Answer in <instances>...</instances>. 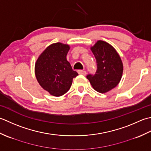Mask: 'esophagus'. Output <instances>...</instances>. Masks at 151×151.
<instances>
[{
	"label": "esophagus",
	"instance_id": "34e87169",
	"mask_svg": "<svg viewBox=\"0 0 151 151\" xmlns=\"http://www.w3.org/2000/svg\"><path fill=\"white\" fill-rule=\"evenodd\" d=\"M78 72L79 74H81L83 76H85L86 73H87V72H86V71H85V70H78Z\"/></svg>",
	"mask_w": 151,
	"mask_h": 151
}]
</instances>
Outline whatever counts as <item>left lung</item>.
<instances>
[{"label":"left lung","mask_w":151,"mask_h":151,"mask_svg":"<svg viewBox=\"0 0 151 151\" xmlns=\"http://www.w3.org/2000/svg\"><path fill=\"white\" fill-rule=\"evenodd\" d=\"M91 50L97 63L95 74H88L93 88L98 93H105L115 88L122 78L123 65L119 55L108 43L98 40Z\"/></svg>","instance_id":"8db88e82"}]
</instances>
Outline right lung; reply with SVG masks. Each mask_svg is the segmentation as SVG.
I'll use <instances>...</instances> for the list:
<instances>
[{"instance_id": "1", "label": "right lung", "mask_w": 151, "mask_h": 151, "mask_svg": "<svg viewBox=\"0 0 151 151\" xmlns=\"http://www.w3.org/2000/svg\"><path fill=\"white\" fill-rule=\"evenodd\" d=\"M69 50L67 44L60 42L51 44L40 55L35 64V75L39 84L55 96L66 93L73 78L78 75L66 59Z\"/></svg>"}]
</instances>
